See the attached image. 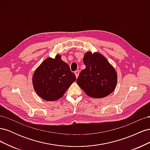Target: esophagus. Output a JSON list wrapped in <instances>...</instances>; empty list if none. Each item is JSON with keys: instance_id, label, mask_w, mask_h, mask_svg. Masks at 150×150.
I'll list each match as a JSON object with an SVG mask.
<instances>
[{"instance_id": "esophagus-1", "label": "esophagus", "mask_w": 150, "mask_h": 150, "mask_svg": "<svg viewBox=\"0 0 150 150\" xmlns=\"http://www.w3.org/2000/svg\"><path fill=\"white\" fill-rule=\"evenodd\" d=\"M74 74H75V75H76V78H78V76H79V71L78 70H76V71H74Z\"/></svg>"}]
</instances>
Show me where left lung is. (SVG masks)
Returning a JSON list of instances; mask_svg holds the SVG:
<instances>
[{
	"mask_svg": "<svg viewBox=\"0 0 150 150\" xmlns=\"http://www.w3.org/2000/svg\"><path fill=\"white\" fill-rule=\"evenodd\" d=\"M86 66L76 80L88 96L103 98L112 93L117 84V73L106 58L99 52H87L84 56Z\"/></svg>",
	"mask_w": 150,
	"mask_h": 150,
	"instance_id": "8db88e82",
	"label": "left lung"
}]
</instances>
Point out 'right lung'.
Returning <instances> with one entry per match:
<instances>
[{"mask_svg": "<svg viewBox=\"0 0 150 150\" xmlns=\"http://www.w3.org/2000/svg\"><path fill=\"white\" fill-rule=\"evenodd\" d=\"M76 79L69 65L62 61L60 54H57L54 59H46L35 69L33 84L39 97L53 101L62 98Z\"/></svg>", "mask_w": 150, "mask_h": 150, "instance_id": "obj_1", "label": "right lung"}]
</instances>
